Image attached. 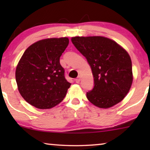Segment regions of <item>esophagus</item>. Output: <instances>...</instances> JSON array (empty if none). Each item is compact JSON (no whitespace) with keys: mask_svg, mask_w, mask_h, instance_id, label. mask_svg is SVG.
<instances>
[{"mask_svg":"<svg viewBox=\"0 0 150 150\" xmlns=\"http://www.w3.org/2000/svg\"><path fill=\"white\" fill-rule=\"evenodd\" d=\"M80 80H81L80 77H78L77 78H76V79H75V82L77 83H79V82H80Z\"/></svg>","mask_w":150,"mask_h":150,"instance_id":"1","label":"esophagus"}]
</instances>
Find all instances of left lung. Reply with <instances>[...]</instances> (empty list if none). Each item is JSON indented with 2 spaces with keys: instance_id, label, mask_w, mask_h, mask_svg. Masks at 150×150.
I'll list each match as a JSON object with an SVG mask.
<instances>
[{
  "instance_id": "left-lung-1",
  "label": "left lung",
  "mask_w": 150,
  "mask_h": 150,
  "mask_svg": "<svg viewBox=\"0 0 150 150\" xmlns=\"http://www.w3.org/2000/svg\"><path fill=\"white\" fill-rule=\"evenodd\" d=\"M71 42L91 66L94 87L87 97L94 105L108 108L124 99L133 81L132 61L116 42L102 36L73 37Z\"/></svg>"
}]
</instances>
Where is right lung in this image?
<instances>
[{
	"instance_id": "1",
	"label": "right lung",
	"mask_w": 150,
	"mask_h": 150,
	"mask_svg": "<svg viewBox=\"0 0 150 150\" xmlns=\"http://www.w3.org/2000/svg\"><path fill=\"white\" fill-rule=\"evenodd\" d=\"M69 44L67 38L42 40L27 48L16 69L20 95L40 109L53 108L62 102L71 83L65 77L59 59Z\"/></svg>"
}]
</instances>
